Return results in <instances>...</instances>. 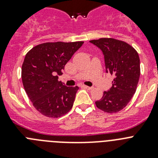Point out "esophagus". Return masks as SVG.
Masks as SVG:
<instances>
[{
  "label": "esophagus",
  "instance_id": "esophagus-1",
  "mask_svg": "<svg viewBox=\"0 0 158 158\" xmlns=\"http://www.w3.org/2000/svg\"><path fill=\"white\" fill-rule=\"evenodd\" d=\"M81 87L84 88V89H89V90H91V89H93V87H89V86H87V85H82Z\"/></svg>",
  "mask_w": 158,
  "mask_h": 158
}]
</instances>
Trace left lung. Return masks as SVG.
<instances>
[{
	"mask_svg": "<svg viewBox=\"0 0 158 158\" xmlns=\"http://www.w3.org/2000/svg\"><path fill=\"white\" fill-rule=\"evenodd\" d=\"M89 42L100 49L106 73L114 76L112 86L104 92L96 105L105 112L116 113L127 105L136 91L140 77L139 54L128 43L111 38Z\"/></svg>",
	"mask_w": 158,
	"mask_h": 158,
	"instance_id": "8db88e82",
	"label": "left lung"
}]
</instances>
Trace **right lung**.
<instances>
[{
  "mask_svg": "<svg viewBox=\"0 0 158 158\" xmlns=\"http://www.w3.org/2000/svg\"><path fill=\"white\" fill-rule=\"evenodd\" d=\"M84 42L45 43L27 52L22 65V81L33 106L41 114L58 118L72 108L78 86L58 81L65 65Z\"/></svg>",
  "mask_w": 158,
  "mask_h": 158,
  "instance_id": "obj_1",
  "label": "right lung"
}]
</instances>
